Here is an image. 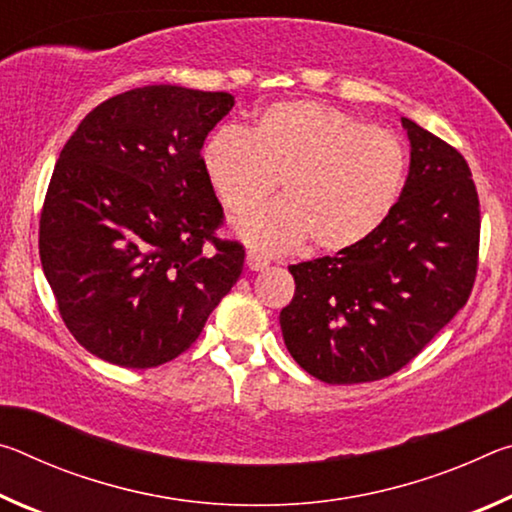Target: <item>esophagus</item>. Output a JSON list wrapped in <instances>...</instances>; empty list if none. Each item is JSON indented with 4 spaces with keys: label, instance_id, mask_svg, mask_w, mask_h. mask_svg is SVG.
<instances>
[{
    "label": "esophagus",
    "instance_id": "1",
    "mask_svg": "<svg viewBox=\"0 0 512 512\" xmlns=\"http://www.w3.org/2000/svg\"><path fill=\"white\" fill-rule=\"evenodd\" d=\"M271 264V259H268L266 255L257 253V250H248L246 255V266L250 268V271H264V268Z\"/></svg>",
    "mask_w": 512,
    "mask_h": 512
}]
</instances>
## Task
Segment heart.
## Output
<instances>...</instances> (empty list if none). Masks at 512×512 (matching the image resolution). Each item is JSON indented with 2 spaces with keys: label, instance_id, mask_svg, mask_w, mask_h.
I'll list each match as a JSON object with an SVG mask.
<instances>
[{
  "label": "heart",
  "instance_id": "b5f03b06",
  "mask_svg": "<svg viewBox=\"0 0 512 512\" xmlns=\"http://www.w3.org/2000/svg\"><path fill=\"white\" fill-rule=\"evenodd\" d=\"M205 176L232 214L275 192L284 201L237 223L250 246L287 250L309 239L341 253L381 228L404 189L406 158L391 133L318 101H282L259 112L250 133L221 126L201 151Z\"/></svg>",
  "mask_w": 512,
  "mask_h": 512
}]
</instances>
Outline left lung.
I'll return each mask as SVG.
<instances>
[{
    "label": "left lung",
    "mask_w": 512,
    "mask_h": 512,
    "mask_svg": "<svg viewBox=\"0 0 512 512\" xmlns=\"http://www.w3.org/2000/svg\"><path fill=\"white\" fill-rule=\"evenodd\" d=\"M411 164L386 223L334 257L289 266L296 293L280 311L284 345L325 384H363L418 357L470 298L481 212L454 146L402 117Z\"/></svg>",
    "instance_id": "8db88e82"
}]
</instances>
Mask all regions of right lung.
<instances>
[{"instance_id":"right-lung-1","label":"right lung","mask_w":512,"mask_h":512,"mask_svg":"<svg viewBox=\"0 0 512 512\" xmlns=\"http://www.w3.org/2000/svg\"><path fill=\"white\" fill-rule=\"evenodd\" d=\"M228 92L146 85L85 115L60 151L40 214V262L76 341L108 363L183 354L235 287L246 250L216 230L207 133Z\"/></svg>"}]
</instances>
